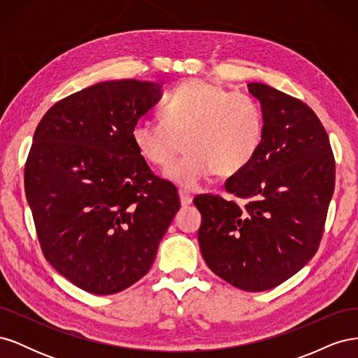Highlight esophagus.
Instances as JSON below:
<instances>
[{"mask_svg":"<svg viewBox=\"0 0 358 358\" xmlns=\"http://www.w3.org/2000/svg\"><path fill=\"white\" fill-rule=\"evenodd\" d=\"M179 199H180V204L185 208V206H189L192 203V196L189 194V191L187 189H179Z\"/></svg>","mask_w":358,"mask_h":358,"instance_id":"1","label":"esophagus"}]
</instances>
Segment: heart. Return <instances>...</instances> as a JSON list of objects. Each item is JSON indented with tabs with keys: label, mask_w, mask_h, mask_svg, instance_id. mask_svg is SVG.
I'll list each match as a JSON object with an SVG mask.
<instances>
[{
	"label": "heart",
	"mask_w": 358,
	"mask_h": 358,
	"mask_svg": "<svg viewBox=\"0 0 358 358\" xmlns=\"http://www.w3.org/2000/svg\"><path fill=\"white\" fill-rule=\"evenodd\" d=\"M161 113L162 119H138L133 142L149 164L162 169L169 167L185 145L189 154L166 173L185 188H197L215 171L220 176L241 171L264 140L259 103L215 82H183L169 94Z\"/></svg>",
	"instance_id": "obj_1"
}]
</instances>
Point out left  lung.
I'll return each mask as SVG.
<instances>
[{"instance_id": "1", "label": "left lung", "mask_w": 358, "mask_h": 358, "mask_svg": "<svg viewBox=\"0 0 358 358\" xmlns=\"http://www.w3.org/2000/svg\"><path fill=\"white\" fill-rule=\"evenodd\" d=\"M266 133L249 164L225 180L239 206L201 194L199 243L206 264L233 287L266 291L296 275L318 251L334 191L329 136L310 107L264 83H249Z\"/></svg>"}]
</instances>
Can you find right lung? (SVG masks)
Returning <instances> with one entry per match:
<instances>
[{
  "instance_id": "right-lung-1",
  "label": "right lung",
  "mask_w": 358,
  "mask_h": 358,
  "mask_svg": "<svg viewBox=\"0 0 358 358\" xmlns=\"http://www.w3.org/2000/svg\"><path fill=\"white\" fill-rule=\"evenodd\" d=\"M159 96L152 82H101L53 104L36 128L25 194L41 251L91 294L142 279L180 208L176 187L154 175L131 137Z\"/></svg>"
}]
</instances>
